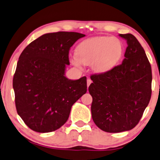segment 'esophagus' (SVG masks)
<instances>
[{"label": "esophagus", "mask_w": 160, "mask_h": 160, "mask_svg": "<svg viewBox=\"0 0 160 160\" xmlns=\"http://www.w3.org/2000/svg\"><path fill=\"white\" fill-rule=\"evenodd\" d=\"M91 82H92V81H91V79H88V80H87V86L88 87H89V86H90V84L91 83Z\"/></svg>", "instance_id": "34e87169"}]
</instances>
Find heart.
Here are the masks:
<instances>
[{
	"mask_svg": "<svg viewBox=\"0 0 160 160\" xmlns=\"http://www.w3.org/2000/svg\"><path fill=\"white\" fill-rule=\"evenodd\" d=\"M123 50V44L118 38L95 37L80 42L76 48V55H71L69 61L80 69L82 63L91 65L97 73H105L118 63Z\"/></svg>",
	"mask_w": 160,
	"mask_h": 160,
	"instance_id": "obj_1",
	"label": "heart"
}]
</instances>
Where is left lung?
I'll list each match as a JSON object with an SVG mask.
<instances>
[{"instance_id":"obj_1","label":"left lung","mask_w":160,"mask_h":160,"mask_svg":"<svg viewBox=\"0 0 160 160\" xmlns=\"http://www.w3.org/2000/svg\"><path fill=\"white\" fill-rule=\"evenodd\" d=\"M127 40L123 62L105 73L91 76L88 91L93 98L95 124L107 132L133 129L152 96V67L141 44L132 34H119Z\"/></svg>"}]
</instances>
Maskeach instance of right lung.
Segmentation results:
<instances>
[{
	"label": "right lung",
	"instance_id": "1",
	"mask_svg": "<svg viewBox=\"0 0 160 160\" xmlns=\"http://www.w3.org/2000/svg\"><path fill=\"white\" fill-rule=\"evenodd\" d=\"M84 34L49 33L30 43L21 53L13 78L17 112L32 130L45 133L63 126L72 106L87 91L86 77L69 80L70 48Z\"/></svg>",
	"mask_w": 160,
	"mask_h": 160
}]
</instances>
